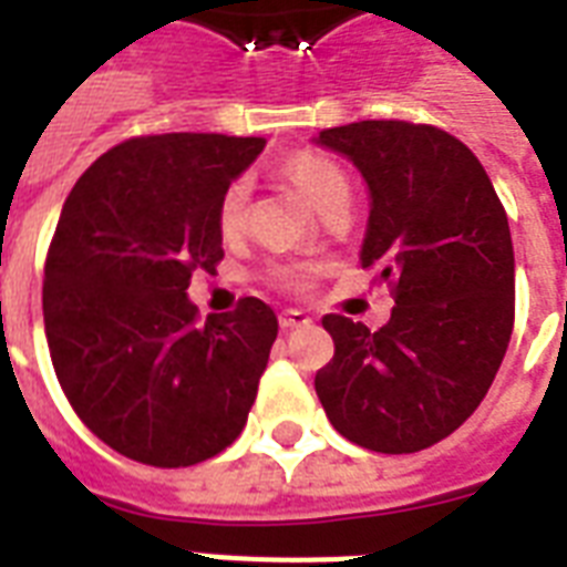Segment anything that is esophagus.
Instances as JSON below:
<instances>
[{
	"label": "esophagus",
	"mask_w": 567,
	"mask_h": 567,
	"mask_svg": "<svg viewBox=\"0 0 567 567\" xmlns=\"http://www.w3.org/2000/svg\"><path fill=\"white\" fill-rule=\"evenodd\" d=\"M309 323L311 318L302 309H285L282 315H279V327L282 329H302L309 327Z\"/></svg>",
	"instance_id": "esophagus-1"
}]
</instances>
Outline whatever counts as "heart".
<instances>
[{
    "instance_id": "1",
    "label": "heart",
    "mask_w": 567,
    "mask_h": 567,
    "mask_svg": "<svg viewBox=\"0 0 567 567\" xmlns=\"http://www.w3.org/2000/svg\"><path fill=\"white\" fill-rule=\"evenodd\" d=\"M288 176L297 182V188L311 205H318L323 196H329L336 188L347 185L344 173L338 171L336 164L323 158L318 153H300L288 162ZM249 205V179H235L229 188L223 190L220 205H217V226L223 235H238L244 220H247ZM315 274V267L309 265H288L276 270V279L285 288H306Z\"/></svg>"
}]
</instances>
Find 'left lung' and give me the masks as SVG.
<instances>
[{"instance_id":"left-lung-1","label":"left lung","mask_w":567,"mask_h":567,"mask_svg":"<svg viewBox=\"0 0 567 567\" xmlns=\"http://www.w3.org/2000/svg\"><path fill=\"white\" fill-rule=\"evenodd\" d=\"M315 144L362 173L371 214L359 261L394 285V311L377 332L323 318L336 355L315 391L344 439L414 453L474 414L506 355L509 220L480 158L435 126L362 120L320 132Z\"/></svg>"}]
</instances>
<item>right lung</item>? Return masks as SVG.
I'll return each mask as SVG.
<instances>
[{
  "label": "right lung",
  "mask_w": 567,
  "mask_h": 567,
  "mask_svg": "<svg viewBox=\"0 0 567 567\" xmlns=\"http://www.w3.org/2000/svg\"><path fill=\"white\" fill-rule=\"evenodd\" d=\"M261 137H132L82 173L47 256L43 323L66 400L123 456L188 467L238 439L279 332L256 297L196 323L223 258L217 205Z\"/></svg>",
  "instance_id": "1"
}]
</instances>
